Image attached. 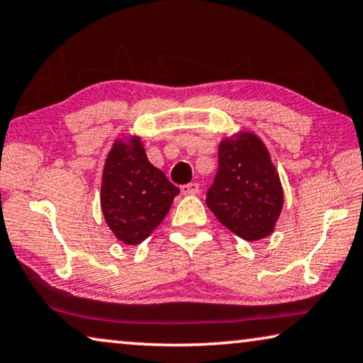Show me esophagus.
Returning a JSON list of instances; mask_svg holds the SVG:
<instances>
[{"label":"esophagus","instance_id":"34e87169","mask_svg":"<svg viewBox=\"0 0 363 363\" xmlns=\"http://www.w3.org/2000/svg\"><path fill=\"white\" fill-rule=\"evenodd\" d=\"M183 194H196L199 193V185L198 183H186V185L182 186Z\"/></svg>","mask_w":363,"mask_h":363}]
</instances>
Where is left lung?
Returning <instances> with one entry per match:
<instances>
[{
  "instance_id": "1",
  "label": "left lung",
  "mask_w": 363,
  "mask_h": 363,
  "mask_svg": "<svg viewBox=\"0 0 363 363\" xmlns=\"http://www.w3.org/2000/svg\"><path fill=\"white\" fill-rule=\"evenodd\" d=\"M218 172L206 204L230 233L245 240L272 234L283 206V190L264 143L250 133L223 140Z\"/></svg>"
}]
</instances>
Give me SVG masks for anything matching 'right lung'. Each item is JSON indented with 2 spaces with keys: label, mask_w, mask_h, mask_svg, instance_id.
Returning <instances> with one entry per match:
<instances>
[{
  "label": "right lung",
  "mask_w": 363,
  "mask_h": 363,
  "mask_svg": "<svg viewBox=\"0 0 363 363\" xmlns=\"http://www.w3.org/2000/svg\"><path fill=\"white\" fill-rule=\"evenodd\" d=\"M180 193L147 159L140 140H118L104 164L101 209L114 235L135 245L149 238Z\"/></svg>",
  "instance_id": "right-lung-1"
}]
</instances>
